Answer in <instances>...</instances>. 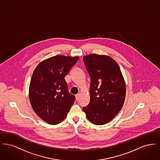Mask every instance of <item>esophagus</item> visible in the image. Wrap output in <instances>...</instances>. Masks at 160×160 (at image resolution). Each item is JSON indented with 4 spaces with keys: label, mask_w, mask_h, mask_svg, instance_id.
<instances>
[{
    "label": "esophagus",
    "mask_w": 160,
    "mask_h": 160,
    "mask_svg": "<svg viewBox=\"0 0 160 160\" xmlns=\"http://www.w3.org/2000/svg\"><path fill=\"white\" fill-rule=\"evenodd\" d=\"M80 97V94H78V95H76V101H78Z\"/></svg>",
    "instance_id": "esophagus-1"
}]
</instances>
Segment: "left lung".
Returning a JSON list of instances; mask_svg holds the SVG:
<instances>
[{
  "label": "left lung",
  "mask_w": 160,
  "mask_h": 160,
  "mask_svg": "<svg viewBox=\"0 0 160 160\" xmlns=\"http://www.w3.org/2000/svg\"><path fill=\"white\" fill-rule=\"evenodd\" d=\"M83 62L91 78L90 102L83 107L87 118L97 125L110 122L121 110L125 83L117 62L110 56L91 54Z\"/></svg>",
  "instance_id": "1"
}]
</instances>
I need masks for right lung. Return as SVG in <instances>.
<instances>
[{
	"instance_id": "1",
	"label": "right lung",
	"mask_w": 160,
	"mask_h": 160,
	"mask_svg": "<svg viewBox=\"0 0 160 160\" xmlns=\"http://www.w3.org/2000/svg\"><path fill=\"white\" fill-rule=\"evenodd\" d=\"M78 56L57 55L40 62L31 78L29 97L34 112L51 125L62 122L75 101L64 77L76 64Z\"/></svg>"
}]
</instances>
